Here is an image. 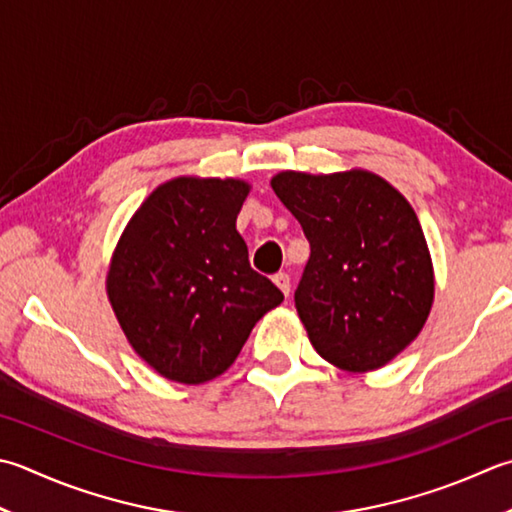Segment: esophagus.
Here are the masks:
<instances>
[{
	"mask_svg": "<svg viewBox=\"0 0 512 512\" xmlns=\"http://www.w3.org/2000/svg\"><path fill=\"white\" fill-rule=\"evenodd\" d=\"M275 284L288 297V293H290V275L288 273H277L275 275Z\"/></svg>",
	"mask_w": 512,
	"mask_h": 512,
	"instance_id": "34e87169",
	"label": "esophagus"
}]
</instances>
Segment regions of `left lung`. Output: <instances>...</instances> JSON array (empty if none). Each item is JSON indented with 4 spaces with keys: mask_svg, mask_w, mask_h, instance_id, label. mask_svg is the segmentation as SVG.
<instances>
[{
    "mask_svg": "<svg viewBox=\"0 0 512 512\" xmlns=\"http://www.w3.org/2000/svg\"><path fill=\"white\" fill-rule=\"evenodd\" d=\"M310 244L295 290L310 344L348 373L386 366L422 333L435 299L424 230L399 190L364 168L270 179Z\"/></svg>",
    "mask_w": 512,
    "mask_h": 512,
    "instance_id": "1",
    "label": "left lung"
}]
</instances>
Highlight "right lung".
Here are the masks:
<instances>
[{"label":"right lung","instance_id":"add662e5","mask_svg":"<svg viewBox=\"0 0 512 512\" xmlns=\"http://www.w3.org/2000/svg\"><path fill=\"white\" fill-rule=\"evenodd\" d=\"M250 184L182 175L150 193L110 257L106 293L128 344L170 382L233 366L253 326L284 302L248 264L235 222Z\"/></svg>","mask_w":512,"mask_h":512}]
</instances>
